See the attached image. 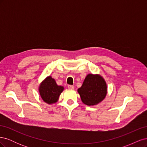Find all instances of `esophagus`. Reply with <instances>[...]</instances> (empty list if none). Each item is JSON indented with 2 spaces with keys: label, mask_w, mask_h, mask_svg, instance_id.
Here are the masks:
<instances>
[{
  "label": "esophagus",
  "mask_w": 147,
  "mask_h": 147,
  "mask_svg": "<svg viewBox=\"0 0 147 147\" xmlns=\"http://www.w3.org/2000/svg\"><path fill=\"white\" fill-rule=\"evenodd\" d=\"M68 88L69 89H70V90H74V86L72 85H68Z\"/></svg>",
  "instance_id": "34e87169"
}]
</instances>
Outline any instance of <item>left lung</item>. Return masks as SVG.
Here are the masks:
<instances>
[{
  "instance_id": "8db88e82",
  "label": "left lung",
  "mask_w": 147,
  "mask_h": 147,
  "mask_svg": "<svg viewBox=\"0 0 147 147\" xmlns=\"http://www.w3.org/2000/svg\"><path fill=\"white\" fill-rule=\"evenodd\" d=\"M83 103L87 105H94L103 100L107 92V87L104 79L100 75L88 74L78 89Z\"/></svg>"
}]
</instances>
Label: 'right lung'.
<instances>
[{
    "label": "right lung",
    "instance_id": "1",
    "mask_svg": "<svg viewBox=\"0 0 147 147\" xmlns=\"http://www.w3.org/2000/svg\"><path fill=\"white\" fill-rule=\"evenodd\" d=\"M38 90L43 100L48 104H51L58 100L64 87L57 85L55 79L49 76L40 84Z\"/></svg>",
    "mask_w": 147,
    "mask_h": 147
}]
</instances>
